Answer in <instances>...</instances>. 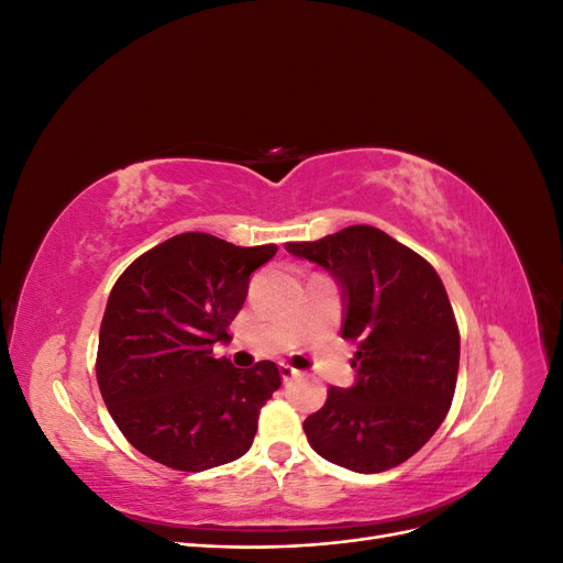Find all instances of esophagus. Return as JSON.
Returning a JSON list of instances; mask_svg holds the SVG:
<instances>
[{
	"mask_svg": "<svg viewBox=\"0 0 563 563\" xmlns=\"http://www.w3.org/2000/svg\"><path fill=\"white\" fill-rule=\"evenodd\" d=\"M279 373H282V378L284 380H294V378H298L300 376V371L298 368H294L291 364H279Z\"/></svg>",
	"mask_w": 563,
	"mask_h": 563,
	"instance_id": "1",
	"label": "esophagus"
}]
</instances>
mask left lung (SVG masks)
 I'll return each instance as SVG.
<instances>
[{
    "mask_svg": "<svg viewBox=\"0 0 563 563\" xmlns=\"http://www.w3.org/2000/svg\"><path fill=\"white\" fill-rule=\"evenodd\" d=\"M343 288V338L356 343L352 387H329L305 418L329 463L376 474L418 453L444 422L457 380L460 333L434 267L378 228L352 225L317 242H288Z\"/></svg>",
    "mask_w": 563,
    "mask_h": 563,
    "instance_id": "left-lung-1",
    "label": "left lung"
}]
</instances>
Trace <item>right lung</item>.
Wrapping results in <instances>:
<instances>
[{"label": "right lung", "mask_w": 563, "mask_h": 563, "mask_svg": "<svg viewBox=\"0 0 563 563\" xmlns=\"http://www.w3.org/2000/svg\"><path fill=\"white\" fill-rule=\"evenodd\" d=\"M275 244L234 246L185 232L135 258L112 286L100 323L96 378L133 449L180 472L242 457L282 376L275 362L216 360L249 279Z\"/></svg>", "instance_id": "add662e5"}]
</instances>
